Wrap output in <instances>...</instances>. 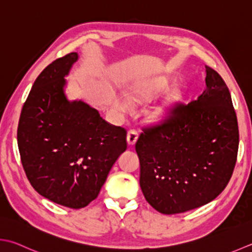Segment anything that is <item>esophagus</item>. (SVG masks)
I'll return each instance as SVG.
<instances>
[{"label": "esophagus", "instance_id": "obj_1", "mask_svg": "<svg viewBox=\"0 0 252 252\" xmlns=\"http://www.w3.org/2000/svg\"><path fill=\"white\" fill-rule=\"evenodd\" d=\"M137 137H139V134H137V132L134 130H130L127 132V135H126V141H127V144L130 146L134 145L136 141H137Z\"/></svg>", "mask_w": 252, "mask_h": 252}]
</instances>
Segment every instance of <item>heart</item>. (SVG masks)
I'll return each instance as SVG.
<instances>
[{
    "label": "heart",
    "mask_w": 252,
    "mask_h": 252,
    "mask_svg": "<svg viewBox=\"0 0 252 252\" xmlns=\"http://www.w3.org/2000/svg\"><path fill=\"white\" fill-rule=\"evenodd\" d=\"M169 87V80L165 76L156 77L140 86H135L130 93V98L127 96L119 95L115 98V106L118 110L122 112H129L133 107V101L149 100L158 94L165 92ZM182 99V93L179 90L172 91L168 97L161 102L150 108L147 111L149 120L155 123H161L170 117L172 109Z\"/></svg>",
    "instance_id": "1"
}]
</instances>
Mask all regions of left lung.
<instances>
[{
    "label": "left lung",
    "instance_id": "left-lung-1",
    "mask_svg": "<svg viewBox=\"0 0 252 252\" xmlns=\"http://www.w3.org/2000/svg\"><path fill=\"white\" fill-rule=\"evenodd\" d=\"M205 90L179 106L135 144L140 186L162 214H177L213 201L227 186L237 159L239 132L230 93L220 74L205 66Z\"/></svg>",
    "mask_w": 252,
    "mask_h": 252
}]
</instances>
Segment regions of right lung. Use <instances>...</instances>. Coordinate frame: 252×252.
I'll use <instances>...</instances> for the list:
<instances>
[{
  "mask_svg": "<svg viewBox=\"0 0 252 252\" xmlns=\"http://www.w3.org/2000/svg\"><path fill=\"white\" fill-rule=\"evenodd\" d=\"M78 53L59 58L36 78L17 129L22 164L39 194L70 209L97 198L111 167L126 150V131L111 126L83 100L65 94Z\"/></svg>",
  "mask_w": 252,
  "mask_h": 252,
  "instance_id": "right-lung-1",
  "label": "right lung"
}]
</instances>
